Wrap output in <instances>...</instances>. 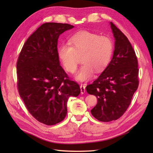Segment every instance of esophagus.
Segmentation results:
<instances>
[{"label": "esophagus", "instance_id": "obj_1", "mask_svg": "<svg viewBox=\"0 0 153 153\" xmlns=\"http://www.w3.org/2000/svg\"><path fill=\"white\" fill-rule=\"evenodd\" d=\"M80 89H81V93L83 94L85 93V86L84 85H80Z\"/></svg>", "mask_w": 153, "mask_h": 153}]
</instances>
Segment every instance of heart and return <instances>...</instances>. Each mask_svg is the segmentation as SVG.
Here are the masks:
<instances>
[{
    "label": "heart",
    "mask_w": 153,
    "mask_h": 153,
    "mask_svg": "<svg viewBox=\"0 0 153 153\" xmlns=\"http://www.w3.org/2000/svg\"><path fill=\"white\" fill-rule=\"evenodd\" d=\"M69 45H62L58 49V57L68 72H76L78 56L83 63L76 76L80 81L93 76L94 70L100 72L108 66L113 53L114 45L110 37L87 31H80L68 40Z\"/></svg>",
    "instance_id": "obj_1"
}]
</instances>
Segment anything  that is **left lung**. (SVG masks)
I'll return each instance as SVG.
<instances>
[{"label":"left lung","instance_id":"8db88e82","mask_svg":"<svg viewBox=\"0 0 153 153\" xmlns=\"http://www.w3.org/2000/svg\"><path fill=\"white\" fill-rule=\"evenodd\" d=\"M110 26L115 38L113 57L98 78L86 87L87 92L97 99L91 112L104 122L118 120L125 113L139 86L135 51L128 39L112 22Z\"/></svg>","mask_w":153,"mask_h":153}]
</instances>
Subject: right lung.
Returning a JSON list of instances; mask_svg holds the SVG:
<instances>
[{
    "instance_id": "add662e5",
    "label": "right lung",
    "mask_w": 153,
    "mask_h": 153,
    "mask_svg": "<svg viewBox=\"0 0 153 153\" xmlns=\"http://www.w3.org/2000/svg\"><path fill=\"white\" fill-rule=\"evenodd\" d=\"M74 25L45 23L25 41L16 64L18 92L25 107L37 121L48 126L62 121L70 97L81 92L60 65L58 39Z\"/></svg>"
}]
</instances>
